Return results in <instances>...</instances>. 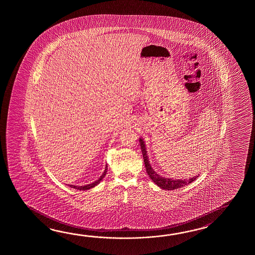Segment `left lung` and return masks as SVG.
<instances>
[{
    "label": "left lung",
    "mask_w": 255,
    "mask_h": 255,
    "mask_svg": "<svg viewBox=\"0 0 255 255\" xmlns=\"http://www.w3.org/2000/svg\"><path fill=\"white\" fill-rule=\"evenodd\" d=\"M139 142H140L141 151L143 154V159H144V163H145L146 173L148 174L149 178L153 180V182L155 184H157L158 187H160L161 189L167 190H177V189L184 187L189 183L193 182L199 177V176H196V177H192V178L189 179H172L161 177L157 172H155V170L151 168V166L149 164L148 157L146 155V147H145L144 141L140 138Z\"/></svg>",
    "instance_id": "left-lung-1"
}]
</instances>
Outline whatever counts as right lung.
Segmentation results:
<instances>
[{
  "instance_id": "obj_1",
  "label": "right lung",
  "mask_w": 255,
  "mask_h": 255,
  "mask_svg": "<svg viewBox=\"0 0 255 255\" xmlns=\"http://www.w3.org/2000/svg\"><path fill=\"white\" fill-rule=\"evenodd\" d=\"M107 170H108V166L106 167V169H105V171H104V173L102 174V176L98 179V180H96L95 182H93L91 184L86 185V186H74V185H69L71 188H74V189H76V190H89V189H91V188H94L95 186H97V185L102 180L104 177L107 175Z\"/></svg>"
}]
</instances>
